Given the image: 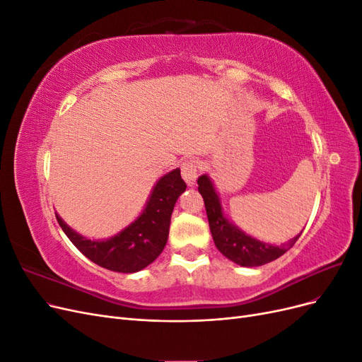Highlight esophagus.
Wrapping results in <instances>:
<instances>
[{
  "label": "esophagus",
  "mask_w": 362,
  "mask_h": 362,
  "mask_svg": "<svg viewBox=\"0 0 362 362\" xmlns=\"http://www.w3.org/2000/svg\"><path fill=\"white\" fill-rule=\"evenodd\" d=\"M201 170V164L198 160H185L181 164V175L184 181L187 182L189 185H193L196 182V178H198Z\"/></svg>",
  "instance_id": "esophagus-1"
}]
</instances>
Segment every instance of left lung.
<instances>
[{
    "mask_svg": "<svg viewBox=\"0 0 362 362\" xmlns=\"http://www.w3.org/2000/svg\"><path fill=\"white\" fill-rule=\"evenodd\" d=\"M198 190L204 198L208 223H210V231L214 245L228 259L234 261L238 266L257 267L267 264V262L286 254L298 242V238L302 234H298L287 245L281 247L262 243L259 240L252 238L226 221V217L222 213L221 201H218V196L213 187V182L206 175H202V177L198 178Z\"/></svg>",
    "mask_w": 362,
    "mask_h": 362,
    "instance_id": "1",
    "label": "left lung"
}]
</instances>
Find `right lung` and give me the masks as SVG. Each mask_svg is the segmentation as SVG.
<instances>
[{
    "label": "right lung",
    "mask_w": 362,
    "mask_h": 362,
    "mask_svg": "<svg viewBox=\"0 0 362 362\" xmlns=\"http://www.w3.org/2000/svg\"><path fill=\"white\" fill-rule=\"evenodd\" d=\"M185 189L187 184L182 181L180 169L164 175L152 190L144 213L122 233L103 242H92L76 234L56 217L75 247L95 264L113 272L134 273L149 266L166 246L173 206Z\"/></svg>",
    "instance_id": "obj_1"
}]
</instances>
